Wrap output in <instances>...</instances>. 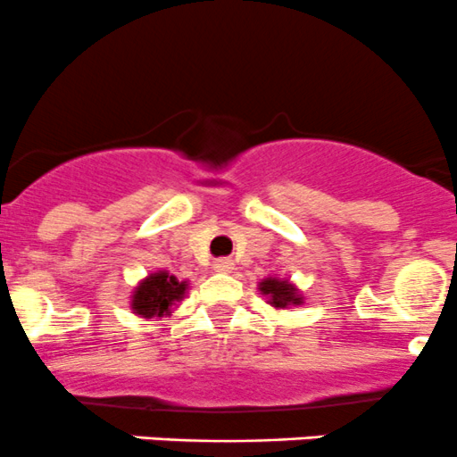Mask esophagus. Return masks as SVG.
<instances>
[{
	"mask_svg": "<svg viewBox=\"0 0 457 457\" xmlns=\"http://www.w3.org/2000/svg\"><path fill=\"white\" fill-rule=\"evenodd\" d=\"M213 269L220 270V273H230V270L235 269L233 260H228V257H220V260L213 262Z\"/></svg>",
	"mask_w": 457,
	"mask_h": 457,
	"instance_id": "obj_1",
	"label": "esophagus"
}]
</instances>
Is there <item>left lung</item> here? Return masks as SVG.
<instances>
[{"mask_svg":"<svg viewBox=\"0 0 457 457\" xmlns=\"http://www.w3.org/2000/svg\"><path fill=\"white\" fill-rule=\"evenodd\" d=\"M260 291L264 293V295L270 297V304L278 306V309H284V306L288 304H300L302 297H297L295 288L291 287V284L287 282H279V279L275 278H269L264 279V282L260 284Z\"/></svg>","mask_w":457,"mask_h":457,"instance_id":"obj_1","label":"left lung"}]
</instances>
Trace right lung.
<instances>
[{
	"mask_svg": "<svg viewBox=\"0 0 457 457\" xmlns=\"http://www.w3.org/2000/svg\"><path fill=\"white\" fill-rule=\"evenodd\" d=\"M187 293V282H178L173 275L153 273L144 279L133 295V311L142 318H162L170 311L173 302H179Z\"/></svg>",
	"mask_w": 457,
	"mask_h": 457,
	"instance_id": "right-lung-1",
	"label": "right lung"
}]
</instances>
